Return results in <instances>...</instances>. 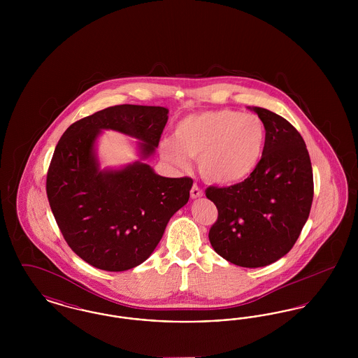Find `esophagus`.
<instances>
[{
    "label": "esophagus",
    "instance_id": "obj_1",
    "mask_svg": "<svg viewBox=\"0 0 358 358\" xmlns=\"http://www.w3.org/2000/svg\"><path fill=\"white\" fill-rule=\"evenodd\" d=\"M203 196H204V192L194 184L190 189V197L192 199H199V197H203Z\"/></svg>",
    "mask_w": 358,
    "mask_h": 358
}]
</instances>
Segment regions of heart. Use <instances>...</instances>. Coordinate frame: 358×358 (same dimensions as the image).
<instances>
[{
	"instance_id": "b5f03b06",
	"label": "heart",
	"mask_w": 358,
	"mask_h": 358,
	"mask_svg": "<svg viewBox=\"0 0 358 358\" xmlns=\"http://www.w3.org/2000/svg\"><path fill=\"white\" fill-rule=\"evenodd\" d=\"M266 129L254 114L222 108L187 115L173 131V139L161 142V154L178 168L196 158L206 181L234 185L250 177L260 162Z\"/></svg>"
}]
</instances>
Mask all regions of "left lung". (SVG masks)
Segmentation results:
<instances>
[{"mask_svg": "<svg viewBox=\"0 0 358 358\" xmlns=\"http://www.w3.org/2000/svg\"><path fill=\"white\" fill-rule=\"evenodd\" d=\"M266 129V145L254 173L228 187H209L206 197L219 210L209 231L213 250L247 268L268 266L286 255L306 224L313 169L303 138L280 115L248 107Z\"/></svg>", "mask_w": 358, "mask_h": 358, "instance_id": "obj_1", "label": "left lung"}]
</instances>
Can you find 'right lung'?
I'll return each mask as SVG.
<instances>
[{"instance_id": "add662e5", "label": "right lung", "mask_w": 358, "mask_h": 358, "mask_svg": "<svg viewBox=\"0 0 358 358\" xmlns=\"http://www.w3.org/2000/svg\"><path fill=\"white\" fill-rule=\"evenodd\" d=\"M169 110L120 104L75 122L56 145L47 196L71 250L104 271H126L153 254L171 216L187 204L193 180L162 177L146 164L158 146ZM103 129L136 137L140 159L101 169Z\"/></svg>"}]
</instances>
